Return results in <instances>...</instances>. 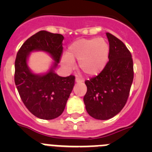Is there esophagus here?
I'll use <instances>...</instances> for the list:
<instances>
[{
	"label": "esophagus",
	"mask_w": 152,
	"mask_h": 152,
	"mask_svg": "<svg viewBox=\"0 0 152 152\" xmlns=\"http://www.w3.org/2000/svg\"><path fill=\"white\" fill-rule=\"evenodd\" d=\"M84 81V80L81 78H80L79 77H76V78H75V82H77V83H81Z\"/></svg>",
	"instance_id": "obj_1"
}]
</instances>
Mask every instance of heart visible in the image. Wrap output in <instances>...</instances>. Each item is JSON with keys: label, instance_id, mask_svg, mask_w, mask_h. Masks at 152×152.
<instances>
[{"label": "heart", "instance_id": "1", "mask_svg": "<svg viewBox=\"0 0 152 152\" xmlns=\"http://www.w3.org/2000/svg\"><path fill=\"white\" fill-rule=\"evenodd\" d=\"M109 47L103 38L81 39L74 42L61 58L64 68L71 69L74 61H78L79 69L87 76H95L105 68L108 61Z\"/></svg>", "mask_w": 152, "mask_h": 152}]
</instances>
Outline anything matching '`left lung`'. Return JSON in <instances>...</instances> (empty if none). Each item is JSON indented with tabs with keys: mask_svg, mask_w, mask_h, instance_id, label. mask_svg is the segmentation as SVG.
Segmentation results:
<instances>
[{
	"mask_svg": "<svg viewBox=\"0 0 152 152\" xmlns=\"http://www.w3.org/2000/svg\"><path fill=\"white\" fill-rule=\"evenodd\" d=\"M110 44L109 61L100 74L85 80L84 96L90 116L100 120L113 117L126 105L133 81V61L123 42L107 33Z\"/></svg>",
	"mask_w": 152,
	"mask_h": 152,
	"instance_id": "left-lung-1",
	"label": "left lung"
}]
</instances>
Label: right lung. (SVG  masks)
I'll use <instances>...</instances> for the list:
<instances>
[{
  "label": "right lung",
  "instance_id": "obj_1",
  "mask_svg": "<svg viewBox=\"0 0 152 152\" xmlns=\"http://www.w3.org/2000/svg\"><path fill=\"white\" fill-rule=\"evenodd\" d=\"M64 36L42 30L29 37L19 49L15 60L14 81L24 105L35 116L53 119L63 113L75 85V77H60L51 70L42 76L36 75L26 64L28 54L42 50L54 58V68L61 61Z\"/></svg>",
  "mask_w": 152,
  "mask_h": 152
}]
</instances>
